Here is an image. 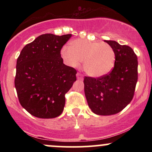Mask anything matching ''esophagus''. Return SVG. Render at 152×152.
<instances>
[{
	"instance_id": "esophagus-1",
	"label": "esophagus",
	"mask_w": 152,
	"mask_h": 152,
	"mask_svg": "<svg viewBox=\"0 0 152 152\" xmlns=\"http://www.w3.org/2000/svg\"><path fill=\"white\" fill-rule=\"evenodd\" d=\"M76 77L78 80H83V75L81 74H80V73H77V74H76Z\"/></svg>"
}]
</instances>
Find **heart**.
<instances>
[{
  "mask_svg": "<svg viewBox=\"0 0 152 152\" xmlns=\"http://www.w3.org/2000/svg\"><path fill=\"white\" fill-rule=\"evenodd\" d=\"M61 56L66 64L74 68L83 61V69L92 77L109 74L116 61L114 50L108 43L85 39H76L71 42V46H64Z\"/></svg>",
  "mask_w": 152,
  "mask_h": 152,
  "instance_id": "heart-1",
  "label": "heart"
}]
</instances>
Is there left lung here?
<instances>
[{
	"instance_id": "1",
	"label": "left lung",
	"mask_w": 152,
	"mask_h": 152,
	"mask_svg": "<svg viewBox=\"0 0 152 152\" xmlns=\"http://www.w3.org/2000/svg\"><path fill=\"white\" fill-rule=\"evenodd\" d=\"M114 50L116 61L109 74L85 76V96L94 114L109 116L120 112L132 102L138 80L137 56L133 49L114 41H104Z\"/></svg>"
}]
</instances>
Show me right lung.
<instances>
[{"label": "right lung", "instance_id": "1", "mask_svg": "<svg viewBox=\"0 0 152 152\" xmlns=\"http://www.w3.org/2000/svg\"><path fill=\"white\" fill-rule=\"evenodd\" d=\"M71 36L41 35L23 47L17 59L15 87L19 102L36 117L55 118L64 111L65 94L76 81L77 73L61 56Z\"/></svg>", "mask_w": 152, "mask_h": 152}]
</instances>
